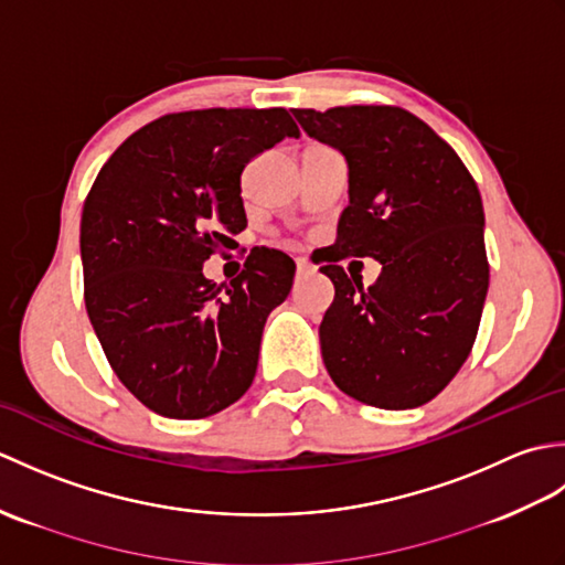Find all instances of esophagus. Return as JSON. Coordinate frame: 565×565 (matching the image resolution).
<instances>
[{
    "label": "esophagus",
    "instance_id": "esophagus-1",
    "mask_svg": "<svg viewBox=\"0 0 565 565\" xmlns=\"http://www.w3.org/2000/svg\"><path fill=\"white\" fill-rule=\"evenodd\" d=\"M296 271H298V276H306V274L313 271V264H310L306 257H298L296 259Z\"/></svg>",
    "mask_w": 565,
    "mask_h": 565
}]
</instances>
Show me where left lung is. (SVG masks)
Returning <instances> with one entry per match:
<instances>
[{
    "instance_id": "1",
    "label": "left lung",
    "mask_w": 565,
    "mask_h": 565,
    "mask_svg": "<svg viewBox=\"0 0 565 565\" xmlns=\"http://www.w3.org/2000/svg\"><path fill=\"white\" fill-rule=\"evenodd\" d=\"M308 136L350 162V206L320 271L334 298L320 350L334 386L359 403L405 411L429 403L471 354L488 294L483 203L447 140L401 106L294 109ZM374 256L361 289L337 264Z\"/></svg>"
}]
</instances>
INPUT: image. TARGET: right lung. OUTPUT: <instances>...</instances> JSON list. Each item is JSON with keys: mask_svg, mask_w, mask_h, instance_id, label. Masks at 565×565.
Segmentation results:
<instances>
[{"mask_svg": "<svg viewBox=\"0 0 565 565\" xmlns=\"http://www.w3.org/2000/svg\"><path fill=\"white\" fill-rule=\"evenodd\" d=\"M286 136H301L286 109L167 114L94 179L79 225L84 306L114 374L152 413L209 417L255 381L264 322L296 264L262 247L231 284L201 267L235 249L247 225L239 177Z\"/></svg>", "mask_w": 565, "mask_h": 565, "instance_id": "obj_1", "label": "right lung"}]
</instances>
